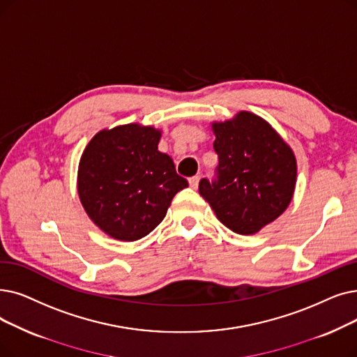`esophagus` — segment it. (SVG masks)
Masks as SVG:
<instances>
[{
  "instance_id": "34e87169",
  "label": "esophagus",
  "mask_w": 357,
  "mask_h": 357,
  "mask_svg": "<svg viewBox=\"0 0 357 357\" xmlns=\"http://www.w3.org/2000/svg\"><path fill=\"white\" fill-rule=\"evenodd\" d=\"M198 183H199V176H192L190 178V187L197 190L198 188Z\"/></svg>"
}]
</instances>
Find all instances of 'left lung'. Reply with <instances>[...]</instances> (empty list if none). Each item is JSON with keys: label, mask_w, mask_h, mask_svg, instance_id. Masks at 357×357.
Returning <instances> with one entry per match:
<instances>
[{"label": "left lung", "mask_w": 357, "mask_h": 357, "mask_svg": "<svg viewBox=\"0 0 357 357\" xmlns=\"http://www.w3.org/2000/svg\"><path fill=\"white\" fill-rule=\"evenodd\" d=\"M211 130L219 156L217 181L201 179L199 195L227 229L255 235L289 207L296 187V158L271 123L252 112L214 121Z\"/></svg>", "instance_id": "8db88e82"}]
</instances>
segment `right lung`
Segmentation results:
<instances>
[{
    "label": "right lung",
    "instance_id": "add662e5",
    "mask_svg": "<svg viewBox=\"0 0 357 357\" xmlns=\"http://www.w3.org/2000/svg\"><path fill=\"white\" fill-rule=\"evenodd\" d=\"M162 130L126 123L100 130L86 146L77 192L90 220L107 236L134 242L165 219L176 192L188 187L158 146Z\"/></svg>",
    "mask_w": 357,
    "mask_h": 357
}]
</instances>
